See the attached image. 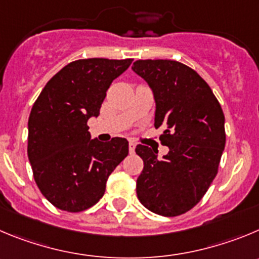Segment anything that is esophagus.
I'll return each instance as SVG.
<instances>
[{
	"instance_id": "esophagus-1",
	"label": "esophagus",
	"mask_w": 259,
	"mask_h": 259,
	"mask_svg": "<svg viewBox=\"0 0 259 259\" xmlns=\"http://www.w3.org/2000/svg\"><path fill=\"white\" fill-rule=\"evenodd\" d=\"M135 147H137V144L134 143V142H129V152L130 154H133L135 152Z\"/></svg>"
}]
</instances>
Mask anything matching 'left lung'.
Returning <instances> with one entry per match:
<instances>
[{"instance_id":"1","label":"left lung","mask_w":259,"mask_h":259,"mask_svg":"<svg viewBox=\"0 0 259 259\" xmlns=\"http://www.w3.org/2000/svg\"><path fill=\"white\" fill-rule=\"evenodd\" d=\"M133 71L147 81L156 102L154 127H163L158 151L137 146L144 162L137 195L161 216L185 213L202 199L217 175L225 148V116L208 84L187 65L172 60H138Z\"/></svg>"}]
</instances>
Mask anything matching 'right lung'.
Returning a JSON list of instances; mask_svg holds the SVG:
<instances>
[{
    "mask_svg": "<svg viewBox=\"0 0 259 259\" xmlns=\"http://www.w3.org/2000/svg\"><path fill=\"white\" fill-rule=\"evenodd\" d=\"M133 60L70 62L50 79L28 121V157L40 193L55 207L80 212L105 194L106 183L129 153L125 138L92 139L88 120L100 115L111 83Z\"/></svg>",
    "mask_w": 259,
    "mask_h": 259,
    "instance_id": "right-lung-1",
    "label": "right lung"
}]
</instances>
